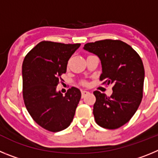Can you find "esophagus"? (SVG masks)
<instances>
[{"mask_svg": "<svg viewBox=\"0 0 158 158\" xmlns=\"http://www.w3.org/2000/svg\"><path fill=\"white\" fill-rule=\"evenodd\" d=\"M89 92L88 91H85V90H83V91H81V96H82V98H84L85 96H86V95L89 94Z\"/></svg>", "mask_w": 158, "mask_h": 158, "instance_id": "esophagus-1", "label": "esophagus"}]
</instances>
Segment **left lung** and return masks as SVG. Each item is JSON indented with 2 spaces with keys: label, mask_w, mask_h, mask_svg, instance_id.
Masks as SVG:
<instances>
[{
  "label": "left lung",
  "mask_w": 158,
  "mask_h": 158,
  "mask_svg": "<svg viewBox=\"0 0 158 158\" xmlns=\"http://www.w3.org/2000/svg\"><path fill=\"white\" fill-rule=\"evenodd\" d=\"M84 50L96 54L101 62L100 80L112 84L110 96L95 91L93 115L106 129H117L128 122L142 99L145 70L138 53L120 40H104L86 43Z\"/></svg>",
  "instance_id": "left-lung-1"
}]
</instances>
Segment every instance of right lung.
<instances>
[{"label": "right lung", "instance_id": "1", "mask_svg": "<svg viewBox=\"0 0 158 158\" xmlns=\"http://www.w3.org/2000/svg\"><path fill=\"white\" fill-rule=\"evenodd\" d=\"M80 43L43 41L28 52L22 65L23 97L27 111L40 127L58 132L70 125L81 97L77 88L65 96L57 91L67 63Z\"/></svg>", "mask_w": 158, "mask_h": 158}]
</instances>
